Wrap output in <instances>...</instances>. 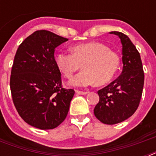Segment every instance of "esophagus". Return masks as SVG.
Returning a JSON list of instances; mask_svg holds the SVG:
<instances>
[{
	"instance_id": "34e87169",
	"label": "esophagus",
	"mask_w": 156,
	"mask_h": 156,
	"mask_svg": "<svg viewBox=\"0 0 156 156\" xmlns=\"http://www.w3.org/2000/svg\"><path fill=\"white\" fill-rule=\"evenodd\" d=\"M76 93L78 95H87L88 94V91H81V90H76Z\"/></svg>"
}]
</instances>
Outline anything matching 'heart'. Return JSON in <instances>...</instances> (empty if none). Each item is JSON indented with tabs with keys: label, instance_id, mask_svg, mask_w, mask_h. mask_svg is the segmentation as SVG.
<instances>
[{
	"label": "heart",
	"instance_id": "b5f03b06",
	"mask_svg": "<svg viewBox=\"0 0 156 156\" xmlns=\"http://www.w3.org/2000/svg\"><path fill=\"white\" fill-rule=\"evenodd\" d=\"M55 62L66 78H70L83 64L84 70L71 78L69 84L86 87L95 83H108L118 69L120 60L117 54L102 43L88 42L74 45L72 52H57Z\"/></svg>",
	"mask_w": 156,
	"mask_h": 156
}]
</instances>
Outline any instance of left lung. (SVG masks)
<instances>
[{"label":"left lung","mask_w":156,"mask_h":156,"mask_svg":"<svg viewBox=\"0 0 156 156\" xmlns=\"http://www.w3.org/2000/svg\"><path fill=\"white\" fill-rule=\"evenodd\" d=\"M109 33L121 40L123 69L116 80L98 90L100 100L94 113L102 123L114 125L126 121L138 108L143 94L144 73L140 54L129 38L119 31Z\"/></svg>","instance_id":"8db88e82"}]
</instances>
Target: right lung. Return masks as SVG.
Listing matches in <instances>:
<instances>
[{
    "instance_id": "1",
    "label": "right lung",
    "mask_w": 156,
    "mask_h": 156,
    "mask_svg": "<svg viewBox=\"0 0 156 156\" xmlns=\"http://www.w3.org/2000/svg\"><path fill=\"white\" fill-rule=\"evenodd\" d=\"M68 39L48 30H36L18 47L10 76L13 104L30 126L52 129L66 119L74 95L61 86L55 48Z\"/></svg>"
}]
</instances>
